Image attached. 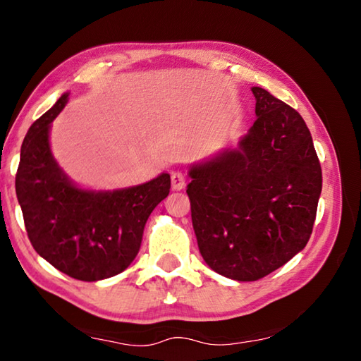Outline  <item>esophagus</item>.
Instances as JSON below:
<instances>
[{
    "mask_svg": "<svg viewBox=\"0 0 361 361\" xmlns=\"http://www.w3.org/2000/svg\"><path fill=\"white\" fill-rule=\"evenodd\" d=\"M185 186H186V176L183 175L180 170H175V172H172V188L175 191H181Z\"/></svg>",
    "mask_w": 361,
    "mask_h": 361,
    "instance_id": "esophagus-1",
    "label": "esophagus"
}]
</instances>
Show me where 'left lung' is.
<instances>
[{"label": "left lung", "instance_id": "8db88e82", "mask_svg": "<svg viewBox=\"0 0 361 361\" xmlns=\"http://www.w3.org/2000/svg\"><path fill=\"white\" fill-rule=\"evenodd\" d=\"M256 121L235 149L189 170L199 252L221 276L253 282L301 252L312 234L322 167L296 109L252 87Z\"/></svg>", "mask_w": 361, "mask_h": 361}]
</instances>
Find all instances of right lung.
I'll return each mask as SVG.
<instances>
[{
  "mask_svg": "<svg viewBox=\"0 0 361 361\" xmlns=\"http://www.w3.org/2000/svg\"><path fill=\"white\" fill-rule=\"evenodd\" d=\"M66 102L63 94L28 129L16 194L36 253L66 276L97 282L118 276L135 259L151 212L169 195L170 175L116 191L73 185L49 145L51 122Z\"/></svg>",
  "mask_w": 361,
  "mask_h": 361,
  "instance_id": "right-lung-1",
  "label": "right lung"
}]
</instances>
